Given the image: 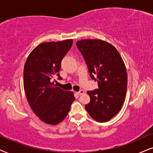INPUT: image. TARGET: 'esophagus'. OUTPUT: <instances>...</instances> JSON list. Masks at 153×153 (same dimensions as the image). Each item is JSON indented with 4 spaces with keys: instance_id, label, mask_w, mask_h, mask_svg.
<instances>
[{
    "instance_id": "34e87169",
    "label": "esophagus",
    "mask_w": 153,
    "mask_h": 153,
    "mask_svg": "<svg viewBox=\"0 0 153 153\" xmlns=\"http://www.w3.org/2000/svg\"><path fill=\"white\" fill-rule=\"evenodd\" d=\"M84 92H85V91H83V90H82V89H81V90H80L79 91H78V92H76V93H77V94L81 95V94H84Z\"/></svg>"
}]
</instances>
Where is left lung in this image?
I'll use <instances>...</instances> for the list:
<instances>
[{
    "mask_svg": "<svg viewBox=\"0 0 153 153\" xmlns=\"http://www.w3.org/2000/svg\"><path fill=\"white\" fill-rule=\"evenodd\" d=\"M76 46L84 57L90 78L99 89L87 91L90 102L85 109L94 120L105 123L119 113L127 93V74L115 47L101 40H79Z\"/></svg>",
    "mask_w": 153,
    "mask_h": 153,
    "instance_id": "1",
    "label": "left lung"
}]
</instances>
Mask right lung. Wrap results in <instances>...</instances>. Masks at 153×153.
<instances>
[{
  "label": "right lung",
  "instance_id": "add662e5",
  "mask_svg": "<svg viewBox=\"0 0 153 153\" xmlns=\"http://www.w3.org/2000/svg\"><path fill=\"white\" fill-rule=\"evenodd\" d=\"M73 40L46 42L34 48L24 68V88L33 113L45 123L55 125L64 120L75 101L73 93L54 85L61 63L70 50Z\"/></svg>",
  "mask_w": 153,
  "mask_h": 153
}]
</instances>
